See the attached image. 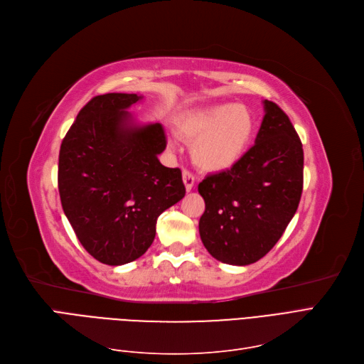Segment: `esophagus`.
I'll return each instance as SVG.
<instances>
[{
	"label": "esophagus",
	"mask_w": 364,
	"mask_h": 364,
	"mask_svg": "<svg viewBox=\"0 0 364 364\" xmlns=\"http://www.w3.org/2000/svg\"><path fill=\"white\" fill-rule=\"evenodd\" d=\"M183 181H184V186H186V191L191 192V191L193 189V186H195V177H193V173H192L191 171L184 169V171H183Z\"/></svg>",
	"instance_id": "1"
}]
</instances>
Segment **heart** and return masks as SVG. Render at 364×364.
Segmentation results:
<instances>
[{
  "label": "heart",
  "instance_id": "b5f03b06",
  "mask_svg": "<svg viewBox=\"0 0 364 364\" xmlns=\"http://www.w3.org/2000/svg\"><path fill=\"white\" fill-rule=\"evenodd\" d=\"M255 118L237 103L213 105L181 121L183 138L193 142L192 159L205 172H223L243 159L255 134Z\"/></svg>",
  "mask_w": 364,
  "mask_h": 364
}]
</instances>
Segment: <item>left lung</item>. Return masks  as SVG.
Listing matches in <instances>:
<instances>
[{
    "instance_id": "left-lung-1",
    "label": "left lung",
    "mask_w": 364,
    "mask_h": 364,
    "mask_svg": "<svg viewBox=\"0 0 364 364\" xmlns=\"http://www.w3.org/2000/svg\"><path fill=\"white\" fill-rule=\"evenodd\" d=\"M255 145L231 169L199 183L205 200L199 235L213 258L249 265L273 249L299 208L303 145L288 115L264 100Z\"/></svg>"
}]
</instances>
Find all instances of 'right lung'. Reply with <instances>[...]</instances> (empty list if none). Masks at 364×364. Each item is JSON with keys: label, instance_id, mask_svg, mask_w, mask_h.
Here are the masks:
<instances>
[{"label": "right lung", "instance_id": "add662e5", "mask_svg": "<svg viewBox=\"0 0 364 364\" xmlns=\"http://www.w3.org/2000/svg\"><path fill=\"white\" fill-rule=\"evenodd\" d=\"M141 99L126 92L92 97L60 148L64 214L80 245L106 265L142 257L156 237L157 218L186 193L181 171L157 159L166 148L164 127L139 126L127 112Z\"/></svg>", "mask_w": 364, "mask_h": 364}]
</instances>
